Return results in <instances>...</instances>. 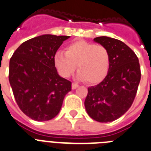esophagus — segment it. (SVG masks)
Here are the masks:
<instances>
[{
    "label": "esophagus",
    "mask_w": 151,
    "mask_h": 151,
    "mask_svg": "<svg viewBox=\"0 0 151 151\" xmlns=\"http://www.w3.org/2000/svg\"><path fill=\"white\" fill-rule=\"evenodd\" d=\"M78 86H79V85H78V83H72V87H72V89H73V90H75L76 88H78Z\"/></svg>",
    "instance_id": "1"
}]
</instances>
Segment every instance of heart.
Returning <instances> with one entry per match:
<instances>
[{"instance_id": "1", "label": "heart", "mask_w": 151, "mask_h": 151, "mask_svg": "<svg viewBox=\"0 0 151 151\" xmlns=\"http://www.w3.org/2000/svg\"><path fill=\"white\" fill-rule=\"evenodd\" d=\"M54 61L62 77L68 78L78 66V79L95 84L102 81L108 73L110 54L102 45L78 40L69 44L66 47V52H57Z\"/></svg>"}]
</instances>
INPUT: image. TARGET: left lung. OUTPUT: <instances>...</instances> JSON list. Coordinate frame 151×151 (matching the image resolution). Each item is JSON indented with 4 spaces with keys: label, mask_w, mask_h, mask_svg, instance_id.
I'll list each match as a JSON object with an SVG mask.
<instances>
[{
    "label": "left lung",
    "mask_w": 151,
    "mask_h": 151,
    "mask_svg": "<svg viewBox=\"0 0 151 151\" xmlns=\"http://www.w3.org/2000/svg\"><path fill=\"white\" fill-rule=\"evenodd\" d=\"M93 41L108 50L110 67L101 83L88 87L84 106L94 121L111 122L132 105L140 81V64L135 53L121 40L103 36Z\"/></svg>",
    "instance_id": "1"
}]
</instances>
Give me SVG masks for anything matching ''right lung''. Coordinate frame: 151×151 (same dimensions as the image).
Returning <instances> with one entry per match:
<instances>
[{"label":"right lung","mask_w":151,"mask_h":151,"mask_svg":"<svg viewBox=\"0 0 151 151\" xmlns=\"http://www.w3.org/2000/svg\"><path fill=\"white\" fill-rule=\"evenodd\" d=\"M70 36L44 35L18 47L9 64V82L22 112L36 121L58 114L71 82L58 74L54 58Z\"/></svg>","instance_id":"obj_1"}]
</instances>
